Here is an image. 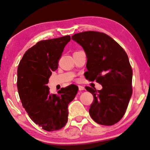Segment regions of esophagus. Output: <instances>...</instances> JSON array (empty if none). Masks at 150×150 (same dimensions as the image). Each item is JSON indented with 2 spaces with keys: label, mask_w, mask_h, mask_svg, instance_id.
I'll list each match as a JSON object with an SVG mask.
<instances>
[{
  "label": "esophagus",
  "mask_w": 150,
  "mask_h": 150,
  "mask_svg": "<svg viewBox=\"0 0 150 150\" xmlns=\"http://www.w3.org/2000/svg\"><path fill=\"white\" fill-rule=\"evenodd\" d=\"M79 91L85 90V87H83V86H81V85H79Z\"/></svg>",
  "instance_id": "34e87169"
}]
</instances>
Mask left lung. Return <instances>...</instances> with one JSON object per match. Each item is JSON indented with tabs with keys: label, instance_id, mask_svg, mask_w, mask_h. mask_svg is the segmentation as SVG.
Listing matches in <instances>:
<instances>
[{
	"label": "left lung",
	"instance_id": "obj_1",
	"mask_svg": "<svg viewBox=\"0 0 150 150\" xmlns=\"http://www.w3.org/2000/svg\"><path fill=\"white\" fill-rule=\"evenodd\" d=\"M71 38L84 49L87 57V79L103 86L100 91L85 87L93 95L89 114L96 123L113 125L123 117L132 94V69L125 51L103 32L77 33Z\"/></svg>",
	"mask_w": 150,
	"mask_h": 150
}]
</instances>
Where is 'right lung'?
<instances>
[{
    "mask_svg": "<svg viewBox=\"0 0 150 150\" xmlns=\"http://www.w3.org/2000/svg\"><path fill=\"white\" fill-rule=\"evenodd\" d=\"M70 40V35L41 40L26 51L18 67L17 88L22 106L31 120L47 132L65 126L68 105L78 91L77 86L71 85L51 95L47 86Z\"/></svg>",
    "mask_w": 150,
    "mask_h": 150,
    "instance_id": "right-lung-1",
    "label": "right lung"
}]
</instances>
